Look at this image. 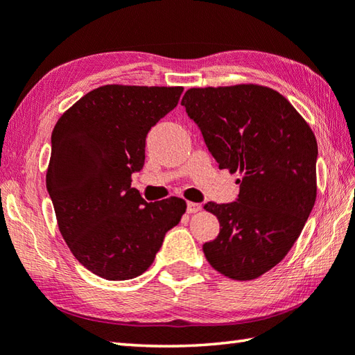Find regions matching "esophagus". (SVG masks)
Masks as SVG:
<instances>
[{
	"label": "esophagus",
	"mask_w": 355,
	"mask_h": 355,
	"mask_svg": "<svg viewBox=\"0 0 355 355\" xmlns=\"http://www.w3.org/2000/svg\"><path fill=\"white\" fill-rule=\"evenodd\" d=\"M200 209H202V205H200V203H194V202H189L188 203V212H189V214H194V212H198Z\"/></svg>",
	"instance_id": "1"
}]
</instances>
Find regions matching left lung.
<instances>
[{"label":"left lung","mask_w":355,"mask_h":355,"mask_svg":"<svg viewBox=\"0 0 355 355\" xmlns=\"http://www.w3.org/2000/svg\"><path fill=\"white\" fill-rule=\"evenodd\" d=\"M182 105L220 169L241 172L231 203H206L220 233L206 261L231 279L250 281L279 263L317 198L315 135L284 96L261 85L191 88Z\"/></svg>","instance_id":"8db88e82"}]
</instances>
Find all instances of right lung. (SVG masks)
<instances>
[{
    "instance_id": "add662e5",
    "label": "right lung",
    "mask_w": 355,
    "mask_h": 355,
    "mask_svg": "<svg viewBox=\"0 0 355 355\" xmlns=\"http://www.w3.org/2000/svg\"><path fill=\"white\" fill-rule=\"evenodd\" d=\"M182 87L104 85L60 116L51 137L46 189L71 253L108 281L152 266L186 202L147 203L132 188L150 128L177 107Z\"/></svg>"
}]
</instances>
